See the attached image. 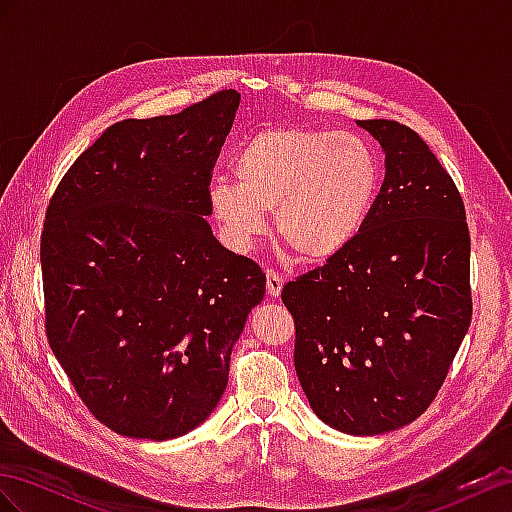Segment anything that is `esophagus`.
<instances>
[{
  "mask_svg": "<svg viewBox=\"0 0 512 512\" xmlns=\"http://www.w3.org/2000/svg\"><path fill=\"white\" fill-rule=\"evenodd\" d=\"M283 274H279L277 270H266V290L272 298H277L283 290Z\"/></svg>",
  "mask_w": 512,
  "mask_h": 512,
  "instance_id": "obj_1",
  "label": "esophagus"
}]
</instances>
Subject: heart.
<instances>
[{
  "label": "heart",
  "instance_id": "heart-1",
  "mask_svg": "<svg viewBox=\"0 0 512 512\" xmlns=\"http://www.w3.org/2000/svg\"><path fill=\"white\" fill-rule=\"evenodd\" d=\"M233 175L209 183V209L235 246L261 238L274 212L279 238L305 261L344 251L368 220L381 162L368 140L303 125L261 129L233 157Z\"/></svg>",
  "mask_w": 512,
  "mask_h": 512
}]
</instances>
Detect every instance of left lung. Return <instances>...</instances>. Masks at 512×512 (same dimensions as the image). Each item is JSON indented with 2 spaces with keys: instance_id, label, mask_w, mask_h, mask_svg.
<instances>
[{
  "instance_id": "1",
  "label": "left lung",
  "mask_w": 512,
  "mask_h": 512,
  "mask_svg": "<svg viewBox=\"0 0 512 512\" xmlns=\"http://www.w3.org/2000/svg\"><path fill=\"white\" fill-rule=\"evenodd\" d=\"M385 181L355 240L281 292L311 409L348 435L411 424L435 400L471 322L463 196L411 127L357 121Z\"/></svg>"
}]
</instances>
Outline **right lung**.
Instances as JSON below:
<instances>
[{
    "label": "right lung",
    "instance_id": "1",
    "mask_svg": "<svg viewBox=\"0 0 512 512\" xmlns=\"http://www.w3.org/2000/svg\"><path fill=\"white\" fill-rule=\"evenodd\" d=\"M238 106L229 88L179 114L110 125L49 201V346L88 411L119 435L164 441L203 424L266 294V274L205 220Z\"/></svg>",
    "mask_w": 512,
    "mask_h": 512
}]
</instances>
